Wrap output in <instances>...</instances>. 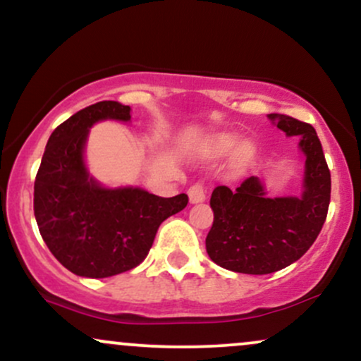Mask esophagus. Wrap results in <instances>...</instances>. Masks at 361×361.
<instances>
[{
	"label": "esophagus",
	"instance_id": "34e87169",
	"mask_svg": "<svg viewBox=\"0 0 361 361\" xmlns=\"http://www.w3.org/2000/svg\"><path fill=\"white\" fill-rule=\"evenodd\" d=\"M188 194H189V201L192 202V204H197V202L206 201V189H204V185L199 184V182L197 184L190 185Z\"/></svg>",
	"mask_w": 361,
	"mask_h": 361
}]
</instances>
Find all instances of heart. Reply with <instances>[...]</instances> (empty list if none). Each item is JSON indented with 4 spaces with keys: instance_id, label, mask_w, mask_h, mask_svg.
Masks as SVG:
<instances>
[{
    "instance_id": "1",
    "label": "heart",
    "mask_w": 361,
    "mask_h": 361,
    "mask_svg": "<svg viewBox=\"0 0 361 361\" xmlns=\"http://www.w3.org/2000/svg\"><path fill=\"white\" fill-rule=\"evenodd\" d=\"M202 152H204L206 157H211V159H218V157H226L230 154H235V152H240V159L245 160L248 159L250 148L243 145L240 137L230 133H221L216 135V137L209 138L202 147Z\"/></svg>"
}]
</instances>
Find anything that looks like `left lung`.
I'll list each match as a JSON object with an SVG mask.
<instances>
[{
	"label": "left lung",
	"instance_id": "left-lung-1",
	"mask_svg": "<svg viewBox=\"0 0 361 361\" xmlns=\"http://www.w3.org/2000/svg\"><path fill=\"white\" fill-rule=\"evenodd\" d=\"M279 130L299 137L306 155L300 197H269L255 176L236 189L218 185L211 194L214 221L206 252L214 264L238 274L265 275L286 269L314 243L331 199V173L316 130L286 114H269Z\"/></svg>",
	"mask_w": 361,
	"mask_h": 361
}]
</instances>
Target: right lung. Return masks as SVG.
<instances>
[{
	"label": "right lung",
	"instance_id": "1",
	"mask_svg": "<svg viewBox=\"0 0 361 361\" xmlns=\"http://www.w3.org/2000/svg\"><path fill=\"white\" fill-rule=\"evenodd\" d=\"M130 106L99 101L52 131L35 177L33 211L52 255L79 277L104 279L135 269L188 194L159 197L140 188H103L89 176L84 147L97 121H130Z\"/></svg>",
	"mask_w": 361,
	"mask_h": 361
}]
</instances>
